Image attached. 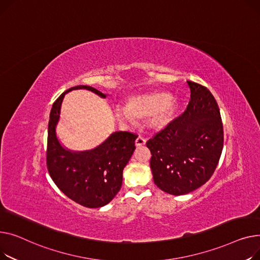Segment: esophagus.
I'll return each mask as SVG.
<instances>
[{"label": "esophagus", "instance_id": "obj_1", "mask_svg": "<svg viewBox=\"0 0 260 260\" xmlns=\"http://www.w3.org/2000/svg\"><path fill=\"white\" fill-rule=\"evenodd\" d=\"M145 144H146V140L143 139V137H141V136L137 137L136 141H135V147H137V148L143 147Z\"/></svg>", "mask_w": 260, "mask_h": 260}]
</instances>
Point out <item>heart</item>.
Here are the masks:
<instances>
[{"label":"heart","mask_w":260,"mask_h":260,"mask_svg":"<svg viewBox=\"0 0 260 260\" xmlns=\"http://www.w3.org/2000/svg\"><path fill=\"white\" fill-rule=\"evenodd\" d=\"M180 111V103L168 92H151L130 96L125 107L113 111L114 117L124 124H133L135 119L147 118L148 126L161 131L172 125Z\"/></svg>","instance_id":"obj_1"}]
</instances>
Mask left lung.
Masks as SVG:
<instances>
[{
	"instance_id": "obj_1",
	"label": "left lung",
	"mask_w": 260,
	"mask_h": 260,
	"mask_svg": "<svg viewBox=\"0 0 260 260\" xmlns=\"http://www.w3.org/2000/svg\"><path fill=\"white\" fill-rule=\"evenodd\" d=\"M190 102L172 125L147 142L155 185L172 195L188 194L210 179L221 155L222 123L210 91L187 81Z\"/></svg>"
}]
</instances>
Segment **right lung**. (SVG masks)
<instances>
[{"instance_id":"right-lung-1","label":"right lung","mask_w":260,"mask_h":260,"mask_svg":"<svg viewBox=\"0 0 260 260\" xmlns=\"http://www.w3.org/2000/svg\"><path fill=\"white\" fill-rule=\"evenodd\" d=\"M86 89L105 99L106 93L90 86H75L53 104L48 126L47 166L57 188L70 200L87 208L109 204L123 182V170L135 150V134L116 131L93 149L72 151L58 140L56 126L65 95L72 90Z\"/></svg>"}]
</instances>
